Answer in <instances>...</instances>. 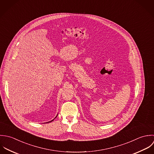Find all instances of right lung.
<instances>
[{"label":"right lung","instance_id":"right-lung-1","mask_svg":"<svg viewBox=\"0 0 154 154\" xmlns=\"http://www.w3.org/2000/svg\"><path fill=\"white\" fill-rule=\"evenodd\" d=\"M56 117H55V118H56ZM53 120H52V121H51V122H48V123H50V122H52V121H53Z\"/></svg>","mask_w":154,"mask_h":154}]
</instances>
